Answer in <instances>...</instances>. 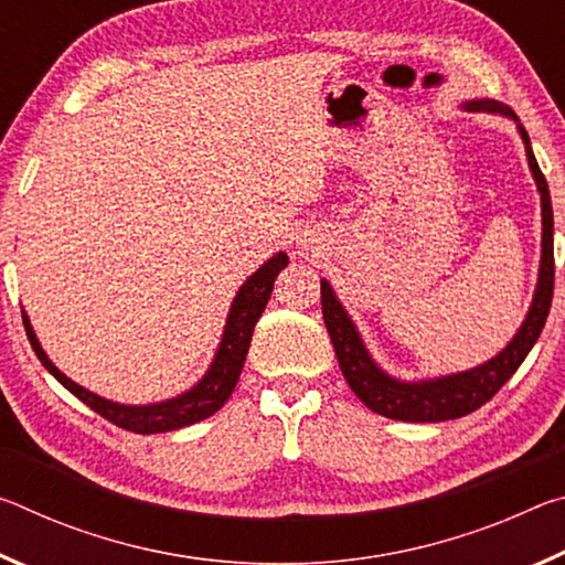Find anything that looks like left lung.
I'll list each match as a JSON object with an SVG mask.
<instances>
[{"label": "left lung", "mask_w": 565, "mask_h": 565, "mask_svg": "<svg viewBox=\"0 0 565 565\" xmlns=\"http://www.w3.org/2000/svg\"><path fill=\"white\" fill-rule=\"evenodd\" d=\"M466 109L473 111H503L515 119L511 109H503L501 104L481 99L466 104ZM521 137L525 145V154H529V164L535 177V184L541 191V206H543V256H541V274H539V289H535L533 303L529 317H525L521 331L515 339L505 347L499 356L491 359L483 366L466 371V374H454L436 381H424V384H401L396 379H388L381 371L371 356L363 349L356 329H353L347 311L333 296L331 286L321 281V311L323 323H327L329 337L337 351L339 366L343 371V379L351 386L353 394L359 396L363 406H369L374 414L396 420H414V424H434V420H451L461 418L471 411L481 408L486 401H491L499 388L509 381L515 369L521 366L523 359L529 356L533 343L539 341L543 327H546L551 301H553V206L546 177L533 157L529 131L523 127Z\"/></svg>", "instance_id": "left-lung-1"}]
</instances>
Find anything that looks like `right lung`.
<instances>
[{"mask_svg":"<svg viewBox=\"0 0 565 565\" xmlns=\"http://www.w3.org/2000/svg\"><path fill=\"white\" fill-rule=\"evenodd\" d=\"M286 264H289L286 254H276L274 259L266 262L262 269L242 286V291L236 294V299L232 303V313H228L222 347L216 351V359L212 363V369H209V374L199 381L194 388L186 391V394L164 401V404L121 406V404H111L107 398H99L87 388L76 386L72 379H66L62 371L46 359V353L42 351L40 341H36L34 331L30 327V319H26V313H22L26 339H30L34 353L44 363V369L50 371V374L60 381L66 391H72L76 398L84 401L92 411H97L99 416L111 420V424H117L119 428H127V431H134V434L174 431V428L196 424V420L216 414V411L226 404L228 396H232L236 381L242 376L256 321L262 319L266 303H269V296L274 291L276 276H279V271Z\"/></svg>","mask_w":565,"mask_h":565,"instance_id":"1","label":"right lung"}]
</instances>
